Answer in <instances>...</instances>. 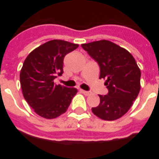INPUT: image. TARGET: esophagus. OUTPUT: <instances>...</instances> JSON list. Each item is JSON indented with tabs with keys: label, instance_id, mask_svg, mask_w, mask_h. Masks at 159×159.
Returning a JSON list of instances; mask_svg holds the SVG:
<instances>
[{
	"label": "esophagus",
	"instance_id": "1",
	"mask_svg": "<svg viewBox=\"0 0 159 159\" xmlns=\"http://www.w3.org/2000/svg\"><path fill=\"white\" fill-rule=\"evenodd\" d=\"M81 92L83 93H84L85 95H89V94H91L90 92H89V91H85V90H81Z\"/></svg>",
	"mask_w": 159,
	"mask_h": 159
}]
</instances>
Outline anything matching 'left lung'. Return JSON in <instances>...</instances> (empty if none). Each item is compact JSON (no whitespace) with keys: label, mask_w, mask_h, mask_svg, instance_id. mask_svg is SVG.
I'll return each mask as SVG.
<instances>
[{"label":"left lung","mask_w":159,"mask_h":159,"mask_svg":"<svg viewBox=\"0 0 159 159\" xmlns=\"http://www.w3.org/2000/svg\"><path fill=\"white\" fill-rule=\"evenodd\" d=\"M100 68V79L106 80L108 94L99 95L93 113L106 121L118 119L127 113L140 89V70L128 50L107 40L82 44Z\"/></svg>","instance_id":"left-lung-1"}]
</instances>
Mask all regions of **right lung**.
I'll return each mask as SVG.
<instances>
[{
	"mask_svg": "<svg viewBox=\"0 0 159 159\" xmlns=\"http://www.w3.org/2000/svg\"><path fill=\"white\" fill-rule=\"evenodd\" d=\"M78 44L51 40L30 52L20 70L24 98L40 117L52 119L65 113L77 93L75 88L54 83L63 73V60Z\"/></svg>",
	"mask_w": 159,
	"mask_h": 159,
	"instance_id": "1",
	"label": "right lung"
}]
</instances>
